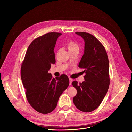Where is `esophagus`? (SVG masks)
<instances>
[{"instance_id": "34e87169", "label": "esophagus", "mask_w": 132, "mask_h": 132, "mask_svg": "<svg viewBox=\"0 0 132 132\" xmlns=\"http://www.w3.org/2000/svg\"><path fill=\"white\" fill-rule=\"evenodd\" d=\"M69 85H71V82H72V79L69 78Z\"/></svg>"}]
</instances>
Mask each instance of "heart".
I'll return each mask as SVG.
<instances>
[{
    "instance_id": "1",
    "label": "heart",
    "mask_w": 132,
    "mask_h": 132,
    "mask_svg": "<svg viewBox=\"0 0 132 132\" xmlns=\"http://www.w3.org/2000/svg\"><path fill=\"white\" fill-rule=\"evenodd\" d=\"M68 50H73V49H79L78 45L73 41H70L68 44Z\"/></svg>"
}]
</instances>
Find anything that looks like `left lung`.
I'll use <instances>...</instances> for the list:
<instances>
[{
    "label": "left lung",
    "instance_id": "obj_1",
    "mask_svg": "<svg viewBox=\"0 0 132 132\" xmlns=\"http://www.w3.org/2000/svg\"><path fill=\"white\" fill-rule=\"evenodd\" d=\"M85 42L84 54L78 67L84 68L85 81L72 85L77 90L73 98L76 107L80 111L90 112L101 104L110 85L109 63L106 52L101 42L92 34L86 32H76Z\"/></svg>",
    "mask_w": 132,
    "mask_h": 132
}]
</instances>
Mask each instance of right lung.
Returning a JSON list of instances; mask_svg holds the SVG:
<instances>
[{
    "mask_svg": "<svg viewBox=\"0 0 132 132\" xmlns=\"http://www.w3.org/2000/svg\"><path fill=\"white\" fill-rule=\"evenodd\" d=\"M62 33L50 32L34 40L29 46L21 68V78L26 95L37 112L47 114L57 106L59 99L68 87L67 75L55 79L48 73L55 63L54 47Z\"/></svg>",
    "mask_w": 132,
    "mask_h": 132,
    "instance_id": "right-lung-1",
    "label": "right lung"
}]
</instances>
